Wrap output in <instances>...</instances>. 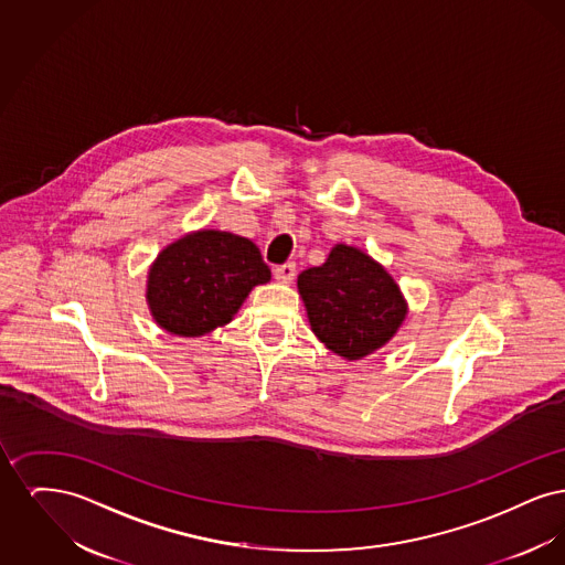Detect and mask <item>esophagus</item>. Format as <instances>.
Masks as SVG:
<instances>
[{
  "mask_svg": "<svg viewBox=\"0 0 565 565\" xmlns=\"http://www.w3.org/2000/svg\"><path fill=\"white\" fill-rule=\"evenodd\" d=\"M273 275H275V279H277L279 284H292L296 267L292 263H288V265H281V267H277V269L273 270Z\"/></svg>",
  "mask_w": 565,
  "mask_h": 565,
  "instance_id": "obj_1",
  "label": "esophagus"
}]
</instances>
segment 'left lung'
<instances>
[{
	"label": "left lung",
	"mask_w": 565,
	"mask_h": 565,
	"mask_svg": "<svg viewBox=\"0 0 565 565\" xmlns=\"http://www.w3.org/2000/svg\"><path fill=\"white\" fill-rule=\"evenodd\" d=\"M296 286L313 334L348 362L387 345L408 316L396 279L348 243H337L322 267L302 270Z\"/></svg>",
	"instance_id": "obj_1"
}]
</instances>
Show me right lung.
<instances>
[{
    "instance_id": "1",
    "label": "right lung",
    "mask_w": 565,
    "mask_h": 565,
    "mask_svg": "<svg viewBox=\"0 0 565 565\" xmlns=\"http://www.w3.org/2000/svg\"><path fill=\"white\" fill-rule=\"evenodd\" d=\"M260 249L228 231L201 228L164 245L148 269L152 320L173 337H203L233 322L256 286L269 284Z\"/></svg>"
}]
</instances>
